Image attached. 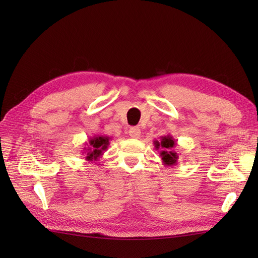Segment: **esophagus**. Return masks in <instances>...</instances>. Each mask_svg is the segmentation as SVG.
Listing matches in <instances>:
<instances>
[{
	"mask_svg": "<svg viewBox=\"0 0 258 258\" xmlns=\"http://www.w3.org/2000/svg\"><path fill=\"white\" fill-rule=\"evenodd\" d=\"M128 133H130L131 138L139 139L140 136H141V130H140V127H135V126H134V127H131V128H130Z\"/></svg>",
	"mask_w": 258,
	"mask_h": 258,
	"instance_id": "1",
	"label": "esophagus"
}]
</instances>
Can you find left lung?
<instances>
[{
    "label": "left lung",
    "mask_w": 258,
    "mask_h": 258,
    "mask_svg": "<svg viewBox=\"0 0 258 258\" xmlns=\"http://www.w3.org/2000/svg\"><path fill=\"white\" fill-rule=\"evenodd\" d=\"M154 145L156 150H161L160 155L164 165L171 167L177 165L178 154L173 150L174 147H176L177 142L173 139L171 134L162 136L161 141H154Z\"/></svg>",
    "instance_id": "1"
}]
</instances>
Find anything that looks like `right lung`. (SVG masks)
<instances>
[{
    "instance_id": "1",
    "label": "right lung",
    "mask_w": 258,
    "mask_h": 258,
    "mask_svg": "<svg viewBox=\"0 0 258 258\" xmlns=\"http://www.w3.org/2000/svg\"><path fill=\"white\" fill-rule=\"evenodd\" d=\"M111 141L112 138H109L107 135L96 134L92 136V138L89 139V142L85 144L82 154H85V160L87 162L96 163L102 157L104 152L107 150Z\"/></svg>"
}]
</instances>
